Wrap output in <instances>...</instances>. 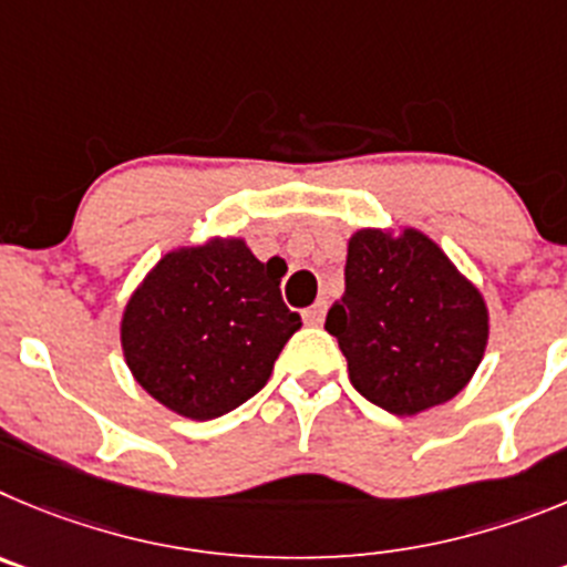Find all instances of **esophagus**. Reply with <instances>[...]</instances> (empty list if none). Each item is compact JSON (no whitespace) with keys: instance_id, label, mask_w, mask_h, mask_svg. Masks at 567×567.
Instances as JSON below:
<instances>
[{"instance_id":"obj_1","label":"esophagus","mask_w":567,"mask_h":567,"mask_svg":"<svg viewBox=\"0 0 567 567\" xmlns=\"http://www.w3.org/2000/svg\"><path fill=\"white\" fill-rule=\"evenodd\" d=\"M324 313H328V302H316L310 305L308 310H305V324H310V328H319L321 321H324Z\"/></svg>"}]
</instances>
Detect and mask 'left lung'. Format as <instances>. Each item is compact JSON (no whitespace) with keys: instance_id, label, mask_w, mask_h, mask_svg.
I'll use <instances>...</instances> for the list:
<instances>
[{"instance_id":"obj_1","label":"left lung","mask_w":567,"mask_h":567,"mask_svg":"<svg viewBox=\"0 0 567 567\" xmlns=\"http://www.w3.org/2000/svg\"><path fill=\"white\" fill-rule=\"evenodd\" d=\"M344 285L324 330L367 401L421 415L472 381L486 355L488 305L430 234L359 228L347 239Z\"/></svg>"}]
</instances>
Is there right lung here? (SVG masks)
Masks as SVG:
<instances>
[{
	"mask_svg": "<svg viewBox=\"0 0 567 567\" xmlns=\"http://www.w3.org/2000/svg\"><path fill=\"white\" fill-rule=\"evenodd\" d=\"M285 262H259L246 237H208L163 254L132 290L121 350L157 404L212 421L246 404L302 328L282 302Z\"/></svg>",
	"mask_w": 567,
	"mask_h": 567,
	"instance_id": "1",
	"label": "right lung"
}]
</instances>
